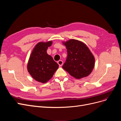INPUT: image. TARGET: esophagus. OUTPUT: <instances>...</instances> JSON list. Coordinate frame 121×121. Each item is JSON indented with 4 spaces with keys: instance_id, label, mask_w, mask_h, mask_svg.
Here are the masks:
<instances>
[{
    "instance_id": "34e87169",
    "label": "esophagus",
    "mask_w": 121,
    "mask_h": 121,
    "mask_svg": "<svg viewBox=\"0 0 121 121\" xmlns=\"http://www.w3.org/2000/svg\"><path fill=\"white\" fill-rule=\"evenodd\" d=\"M57 64H58V65H59L60 67H61V66H62V65H63V61H62L61 60H58V61H57Z\"/></svg>"
}]
</instances>
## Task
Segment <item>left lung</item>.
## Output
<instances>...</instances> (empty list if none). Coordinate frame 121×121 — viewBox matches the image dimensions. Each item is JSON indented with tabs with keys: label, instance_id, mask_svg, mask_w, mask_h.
<instances>
[{
	"label": "left lung",
	"instance_id": "left-lung-1",
	"mask_svg": "<svg viewBox=\"0 0 121 121\" xmlns=\"http://www.w3.org/2000/svg\"><path fill=\"white\" fill-rule=\"evenodd\" d=\"M67 49L68 56L63 68L77 79L89 76L95 65V57L84 42L76 39L63 41Z\"/></svg>",
	"mask_w": 121,
	"mask_h": 121
}]
</instances>
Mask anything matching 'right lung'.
<instances>
[{"label": "right lung", "mask_w": 121, "mask_h": 121, "mask_svg": "<svg viewBox=\"0 0 121 121\" xmlns=\"http://www.w3.org/2000/svg\"><path fill=\"white\" fill-rule=\"evenodd\" d=\"M52 41L40 42L36 44L29 57L27 69L36 81L45 83L52 79L59 65L47 53Z\"/></svg>", "instance_id": "obj_1"}]
</instances>
